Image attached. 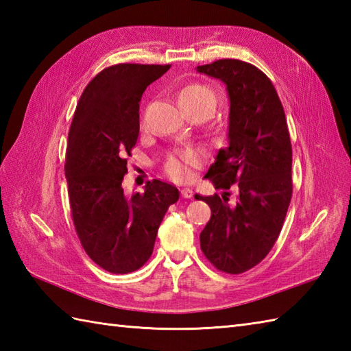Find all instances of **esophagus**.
<instances>
[{
    "label": "esophagus",
    "instance_id": "1",
    "mask_svg": "<svg viewBox=\"0 0 351 351\" xmlns=\"http://www.w3.org/2000/svg\"><path fill=\"white\" fill-rule=\"evenodd\" d=\"M181 195H182L184 199H191V197H193V190L189 189V187H184V189L181 190Z\"/></svg>",
    "mask_w": 351,
    "mask_h": 351
}]
</instances>
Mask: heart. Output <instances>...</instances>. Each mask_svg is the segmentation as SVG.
<instances>
[{"mask_svg":"<svg viewBox=\"0 0 351 351\" xmlns=\"http://www.w3.org/2000/svg\"><path fill=\"white\" fill-rule=\"evenodd\" d=\"M180 102L187 113L204 108H215L217 106V93L213 87L202 83H191L181 88ZM197 161V154L187 151L178 156H170L166 162L167 175L175 181H187L191 176L190 167Z\"/></svg>","mask_w":351,"mask_h":351,"instance_id":"1","label":"heart"}]
</instances>
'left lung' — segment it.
I'll list each match as a JSON object with an SVG mask.
<instances>
[{
	"label": "left lung",
	"instance_id": "obj_1",
	"mask_svg": "<svg viewBox=\"0 0 351 351\" xmlns=\"http://www.w3.org/2000/svg\"><path fill=\"white\" fill-rule=\"evenodd\" d=\"M197 72L226 84L229 146L220 149L205 175L221 196H199L211 208L200 232V249L220 271L250 270L271 250L293 196V149L278 92L256 66L234 58L197 66ZM237 184L234 204L230 184Z\"/></svg>",
	"mask_w": 351,
	"mask_h": 351
}]
</instances>
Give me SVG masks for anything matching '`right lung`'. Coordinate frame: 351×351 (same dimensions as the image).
Listing matches in <instances>:
<instances>
[{
    "instance_id": "add662e5",
    "label": "right lung",
    "mask_w": 351,
    "mask_h": 351,
    "mask_svg": "<svg viewBox=\"0 0 351 351\" xmlns=\"http://www.w3.org/2000/svg\"><path fill=\"white\" fill-rule=\"evenodd\" d=\"M170 64L121 63L101 71L77 104L66 147L73 226L81 245L106 271H136L151 258L164 214L180 191L160 180L145 193L126 196L122 189L140 131L138 102L149 84Z\"/></svg>"
}]
</instances>
